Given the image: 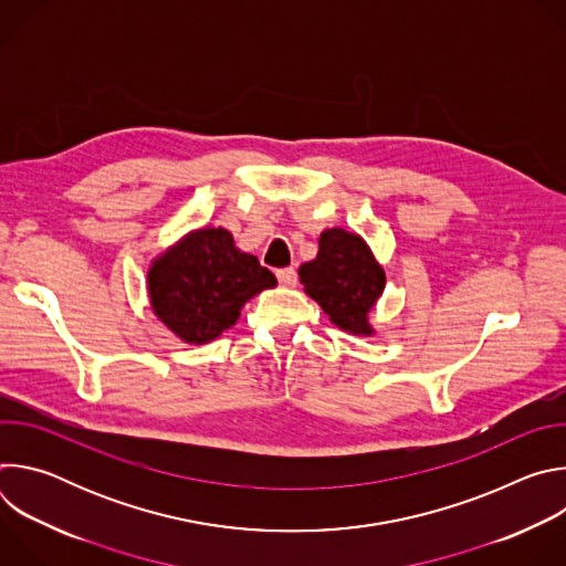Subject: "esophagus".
I'll use <instances>...</instances> for the list:
<instances>
[{
    "instance_id": "esophagus-1",
    "label": "esophagus",
    "mask_w": 566,
    "mask_h": 566,
    "mask_svg": "<svg viewBox=\"0 0 566 566\" xmlns=\"http://www.w3.org/2000/svg\"><path fill=\"white\" fill-rule=\"evenodd\" d=\"M277 282H280L282 286H295V284H297V273H295V269H280V271H277Z\"/></svg>"
}]
</instances>
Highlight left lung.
Instances as JSON below:
<instances>
[{
  "instance_id": "1",
  "label": "left lung",
  "mask_w": 566,
  "mask_h": 566,
  "mask_svg": "<svg viewBox=\"0 0 566 566\" xmlns=\"http://www.w3.org/2000/svg\"><path fill=\"white\" fill-rule=\"evenodd\" d=\"M315 260L300 266L304 293L319 304L336 327L354 336H374L369 313L385 289V271L367 241L343 228L317 239Z\"/></svg>"
}]
</instances>
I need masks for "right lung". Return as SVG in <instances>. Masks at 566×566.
Listing matches in <instances>:
<instances>
[{
    "instance_id": "add662e5",
    "label": "right lung",
    "mask_w": 566,
    "mask_h": 566,
    "mask_svg": "<svg viewBox=\"0 0 566 566\" xmlns=\"http://www.w3.org/2000/svg\"><path fill=\"white\" fill-rule=\"evenodd\" d=\"M277 284L255 255L239 251L226 228H197L147 271L154 315L184 343L206 345L239 319L251 297Z\"/></svg>"
}]
</instances>
